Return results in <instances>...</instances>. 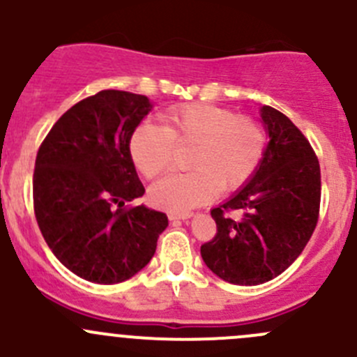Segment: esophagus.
Listing matches in <instances>:
<instances>
[{
	"label": "esophagus",
	"mask_w": 357,
	"mask_h": 357,
	"mask_svg": "<svg viewBox=\"0 0 357 357\" xmlns=\"http://www.w3.org/2000/svg\"><path fill=\"white\" fill-rule=\"evenodd\" d=\"M167 218L171 219V221H174V219H188L192 218V212H176V211H171L167 212Z\"/></svg>",
	"instance_id": "esophagus-1"
}]
</instances>
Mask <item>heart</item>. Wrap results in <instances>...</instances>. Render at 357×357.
I'll return each mask as SVG.
<instances>
[{
	"mask_svg": "<svg viewBox=\"0 0 357 357\" xmlns=\"http://www.w3.org/2000/svg\"><path fill=\"white\" fill-rule=\"evenodd\" d=\"M186 146H193L186 158L192 171L167 176L150 190L158 207L185 211L212 200L218 190H238L261 165L268 135L255 119L211 103H190L165 112L162 126L139 124L129 153L146 179H155L174 165V149Z\"/></svg>",
	"mask_w": 357,
	"mask_h": 357,
	"instance_id": "b5f03b06",
	"label": "heart"
}]
</instances>
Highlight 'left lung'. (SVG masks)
Returning <instances> with one entry per match:
<instances>
[{"instance_id": "left-lung-1", "label": "left lung", "mask_w": 357, "mask_h": 357, "mask_svg": "<svg viewBox=\"0 0 357 357\" xmlns=\"http://www.w3.org/2000/svg\"><path fill=\"white\" fill-rule=\"evenodd\" d=\"M269 143L261 165L233 199L212 208L215 235L200 247L207 268L235 285H261L282 275L307 245L319 218V160L301 129L262 107ZM244 218L233 220L231 211Z\"/></svg>"}]
</instances>
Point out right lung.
<instances>
[{
	"label": "right lung",
	"instance_id": "obj_1",
	"mask_svg": "<svg viewBox=\"0 0 357 357\" xmlns=\"http://www.w3.org/2000/svg\"><path fill=\"white\" fill-rule=\"evenodd\" d=\"M146 96L103 89L70 107L36 155L32 199L55 257L95 283H121L153 257L167 215L145 205L129 142L150 112Z\"/></svg>",
	"mask_w": 357,
	"mask_h": 357
}]
</instances>
